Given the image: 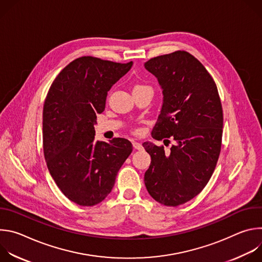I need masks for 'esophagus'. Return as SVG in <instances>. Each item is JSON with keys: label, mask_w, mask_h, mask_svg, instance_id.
I'll return each instance as SVG.
<instances>
[{"label": "esophagus", "mask_w": 262, "mask_h": 262, "mask_svg": "<svg viewBox=\"0 0 262 262\" xmlns=\"http://www.w3.org/2000/svg\"><path fill=\"white\" fill-rule=\"evenodd\" d=\"M133 146L135 149H138V150H141V149L143 148L142 144L139 143V142H136V141H133Z\"/></svg>", "instance_id": "obj_1"}]
</instances>
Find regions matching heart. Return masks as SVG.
I'll list each match as a JSON object with an SVG mask.
<instances>
[{
  "instance_id": "b5f03b06",
  "label": "heart",
  "mask_w": 262,
  "mask_h": 262,
  "mask_svg": "<svg viewBox=\"0 0 262 262\" xmlns=\"http://www.w3.org/2000/svg\"><path fill=\"white\" fill-rule=\"evenodd\" d=\"M140 89H149V90H152L151 87H149L147 85H142V84H138L134 87V90H140Z\"/></svg>"
}]
</instances>
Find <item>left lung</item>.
<instances>
[{"label": "left lung", "mask_w": 262, "mask_h": 262, "mask_svg": "<svg viewBox=\"0 0 262 262\" xmlns=\"http://www.w3.org/2000/svg\"><path fill=\"white\" fill-rule=\"evenodd\" d=\"M144 66L158 79L164 95L151 135L175 141L169 152L164 146L143 143L151 157L144 181L156 201L178 206L196 197L214 171L222 145V103L213 79L188 52L159 56Z\"/></svg>", "instance_id": "left-lung-1"}]
</instances>
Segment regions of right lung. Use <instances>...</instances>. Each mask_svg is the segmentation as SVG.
Masks as SVG:
<instances>
[{"mask_svg": "<svg viewBox=\"0 0 262 262\" xmlns=\"http://www.w3.org/2000/svg\"><path fill=\"white\" fill-rule=\"evenodd\" d=\"M132 66V61L78 58L61 70L46 97L42 139L48 169L61 192L79 205L101 202L133 151L123 138L94 141L96 115L104 110L107 92Z\"/></svg>", "mask_w": 262, "mask_h": 262, "instance_id": "1", "label": "right lung"}]
</instances>
